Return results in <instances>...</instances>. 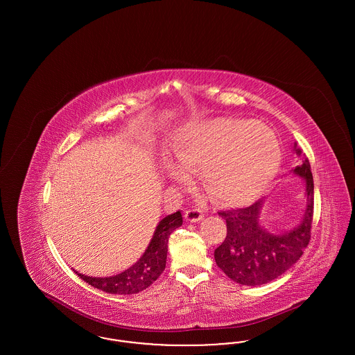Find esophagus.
Returning a JSON list of instances; mask_svg holds the SVG:
<instances>
[{
    "label": "esophagus",
    "mask_w": 355,
    "mask_h": 355,
    "mask_svg": "<svg viewBox=\"0 0 355 355\" xmlns=\"http://www.w3.org/2000/svg\"><path fill=\"white\" fill-rule=\"evenodd\" d=\"M203 218L202 211L200 209H189L185 211V220L187 222H198Z\"/></svg>",
    "instance_id": "1"
}]
</instances>
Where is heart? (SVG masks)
<instances>
[{
  "mask_svg": "<svg viewBox=\"0 0 355 355\" xmlns=\"http://www.w3.org/2000/svg\"><path fill=\"white\" fill-rule=\"evenodd\" d=\"M174 169L170 177L198 170L203 189L223 206H243L258 200L277 175L281 145L275 132L259 121L217 119L178 129L168 145Z\"/></svg>",
  "mask_w": 355,
  "mask_h": 355,
  "instance_id": "obj_1",
  "label": "heart"
}]
</instances>
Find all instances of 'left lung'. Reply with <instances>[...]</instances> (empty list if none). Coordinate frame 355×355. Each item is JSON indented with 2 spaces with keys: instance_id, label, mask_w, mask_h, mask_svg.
Returning a JSON list of instances; mask_svg holds the SVG:
<instances>
[{
  "instance_id": "obj_1",
  "label": "left lung",
  "mask_w": 355,
  "mask_h": 355,
  "mask_svg": "<svg viewBox=\"0 0 355 355\" xmlns=\"http://www.w3.org/2000/svg\"><path fill=\"white\" fill-rule=\"evenodd\" d=\"M293 152L301 157L302 164L290 170L304 181L306 207L301 220L284 232H270L261 225L265 200L249 207L220 211L226 220L227 234L214 250L220 270L230 279L243 286L268 284L288 270L304 254L310 241L314 209V182L310 162L294 144Z\"/></svg>"
}]
</instances>
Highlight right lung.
Masks as SVG:
<instances>
[{
  "label": "right lung",
  "mask_w": 355,
  "mask_h": 355,
  "mask_svg": "<svg viewBox=\"0 0 355 355\" xmlns=\"http://www.w3.org/2000/svg\"><path fill=\"white\" fill-rule=\"evenodd\" d=\"M181 225L182 214L180 210L159 220L145 253L135 265L119 274L112 277H87L78 271L76 272L90 286L109 294H137L150 286L165 270L170 234Z\"/></svg>",
  "instance_id": "obj_1"
}]
</instances>
